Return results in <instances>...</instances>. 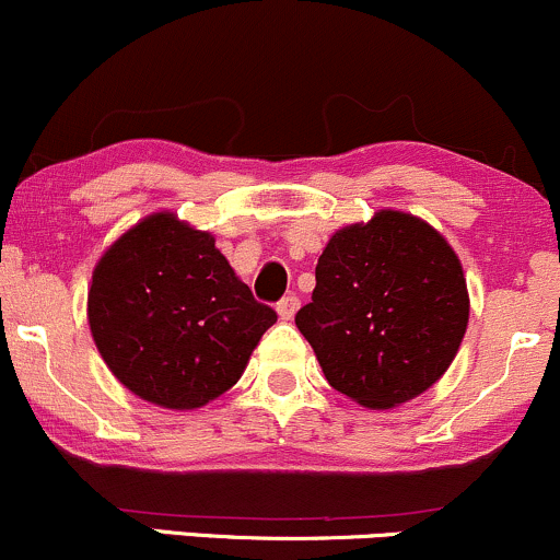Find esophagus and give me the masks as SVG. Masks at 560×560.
<instances>
[{"instance_id": "34e87169", "label": "esophagus", "mask_w": 560, "mask_h": 560, "mask_svg": "<svg viewBox=\"0 0 560 560\" xmlns=\"http://www.w3.org/2000/svg\"><path fill=\"white\" fill-rule=\"evenodd\" d=\"M300 308V300H298V295H287V298H281L279 300V305H276V311H279V316L281 319H292V316H295V311Z\"/></svg>"}]
</instances>
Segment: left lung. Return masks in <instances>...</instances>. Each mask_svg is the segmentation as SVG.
Masks as SVG:
<instances>
[{"mask_svg":"<svg viewBox=\"0 0 560 560\" xmlns=\"http://www.w3.org/2000/svg\"><path fill=\"white\" fill-rule=\"evenodd\" d=\"M467 319L462 262L402 211L335 233L311 303L295 314L329 386L373 410L427 392L456 357Z\"/></svg>","mask_w":560,"mask_h":560,"instance_id":"8db88e82","label":"left lung"}]
</instances>
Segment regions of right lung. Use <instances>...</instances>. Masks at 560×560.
I'll list each match as a JSON object with an SVG mask.
<instances>
[{
	"label": "right lung",
	"instance_id": "1",
	"mask_svg": "<svg viewBox=\"0 0 560 560\" xmlns=\"http://www.w3.org/2000/svg\"><path fill=\"white\" fill-rule=\"evenodd\" d=\"M88 322L122 386L190 410L241 378L276 311L257 303L209 233L152 214L96 265Z\"/></svg>",
	"mask_w": 560,
	"mask_h": 560
}]
</instances>
